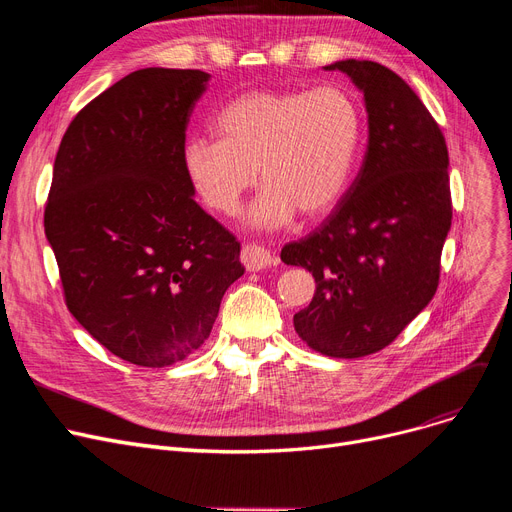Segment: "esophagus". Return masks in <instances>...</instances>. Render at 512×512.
Returning a JSON list of instances; mask_svg holds the SVG:
<instances>
[{
    "label": "esophagus",
    "mask_w": 512,
    "mask_h": 512,
    "mask_svg": "<svg viewBox=\"0 0 512 512\" xmlns=\"http://www.w3.org/2000/svg\"><path fill=\"white\" fill-rule=\"evenodd\" d=\"M240 261L249 272H259L265 270V267H272L276 263V257L259 245H245L240 251Z\"/></svg>",
    "instance_id": "obj_1"
}]
</instances>
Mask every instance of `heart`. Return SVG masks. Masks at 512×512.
<instances>
[{
  "label": "heart",
  "mask_w": 512,
  "mask_h": 512,
  "mask_svg": "<svg viewBox=\"0 0 512 512\" xmlns=\"http://www.w3.org/2000/svg\"><path fill=\"white\" fill-rule=\"evenodd\" d=\"M218 141L188 139L182 168L211 211L232 215L242 197L265 184L249 224L282 228L297 211L328 213L346 191L361 139L355 99L340 87L259 89L230 99L213 118Z\"/></svg>",
  "instance_id": "heart-1"
}]
</instances>
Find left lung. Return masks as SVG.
Instances as JSON below:
<instances>
[{
	"label": "left lung",
	"mask_w": 512,
	"mask_h": 512,
	"mask_svg": "<svg viewBox=\"0 0 512 512\" xmlns=\"http://www.w3.org/2000/svg\"><path fill=\"white\" fill-rule=\"evenodd\" d=\"M363 93V166L328 220L282 249L315 278L294 330L313 351L357 359L386 348L427 307L452 222L448 149L438 122L390 68L342 60Z\"/></svg>",
	"instance_id": "obj_1"
}]
</instances>
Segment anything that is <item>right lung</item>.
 I'll list each match as a JSON object with an SVG mask.
<instances>
[{
	"instance_id": "obj_1",
	"label": "right lung",
	"mask_w": 512,
	"mask_h": 512,
	"mask_svg": "<svg viewBox=\"0 0 512 512\" xmlns=\"http://www.w3.org/2000/svg\"><path fill=\"white\" fill-rule=\"evenodd\" d=\"M201 70L143 68L87 103L60 143L45 234L70 313L116 357L168 367L209 338L245 267L182 168Z\"/></svg>"
}]
</instances>
